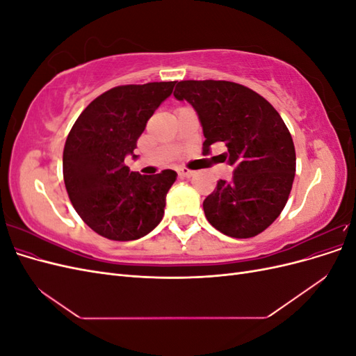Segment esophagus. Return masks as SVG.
<instances>
[{"label": "esophagus", "mask_w": 356, "mask_h": 356, "mask_svg": "<svg viewBox=\"0 0 356 356\" xmlns=\"http://www.w3.org/2000/svg\"><path fill=\"white\" fill-rule=\"evenodd\" d=\"M178 174H179L181 178H191L193 175H195V172L187 169V168H181V169L178 170Z\"/></svg>", "instance_id": "1"}]
</instances>
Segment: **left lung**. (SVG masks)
Masks as SVG:
<instances>
[{
    "instance_id": "8db88e82",
    "label": "left lung",
    "mask_w": 356,
    "mask_h": 356,
    "mask_svg": "<svg viewBox=\"0 0 356 356\" xmlns=\"http://www.w3.org/2000/svg\"><path fill=\"white\" fill-rule=\"evenodd\" d=\"M174 96L197 111L203 149L222 143V161L234 168L203 200L212 227L236 239L264 232L288 202L296 175V148L273 105L246 86L224 80H186Z\"/></svg>"
}]
</instances>
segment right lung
I'll return each mask as SVG.
<instances>
[{"mask_svg": "<svg viewBox=\"0 0 356 356\" xmlns=\"http://www.w3.org/2000/svg\"><path fill=\"white\" fill-rule=\"evenodd\" d=\"M175 81L117 86L93 99L63 147V181L80 218L106 239L143 238L163 218L175 170L139 175L124 163Z\"/></svg>", "mask_w": 356, "mask_h": 356, "instance_id": "1", "label": "right lung"}]
</instances>
